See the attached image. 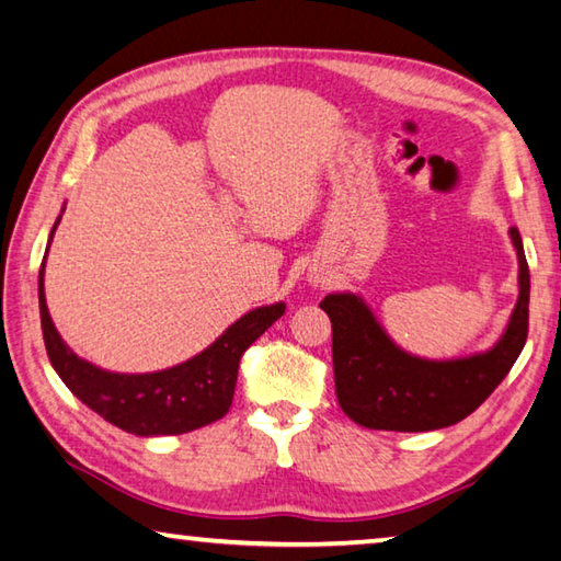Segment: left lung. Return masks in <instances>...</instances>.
<instances>
[{
  "instance_id": "obj_1",
  "label": "left lung",
  "mask_w": 561,
  "mask_h": 561,
  "mask_svg": "<svg viewBox=\"0 0 561 561\" xmlns=\"http://www.w3.org/2000/svg\"><path fill=\"white\" fill-rule=\"evenodd\" d=\"M517 254V301L491 348L461 358H420L400 348L360 294L321 301L333 329V378L341 410L385 432H434L466 420L511 373L527 341L529 270L520 230H507Z\"/></svg>"
}]
</instances>
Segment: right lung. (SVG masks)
Segmentation results:
<instances>
[{"mask_svg":"<svg viewBox=\"0 0 561 561\" xmlns=\"http://www.w3.org/2000/svg\"><path fill=\"white\" fill-rule=\"evenodd\" d=\"M66 210V206H64ZM60 210V216H64ZM54 222L46 254L60 222ZM46 257L38 272V309L48 360L58 378L80 402L98 412L122 432L137 436L186 434L226 416L236 394L240 358L270 325L279 319L287 304H267L240 316L206 351L167 370L157 373H112L98 368L60 339L46 307L44 291Z\"/></svg>","mask_w":561,"mask_h":561,"instance_id":"add662e5","label":"right lung"}]
</instances>
